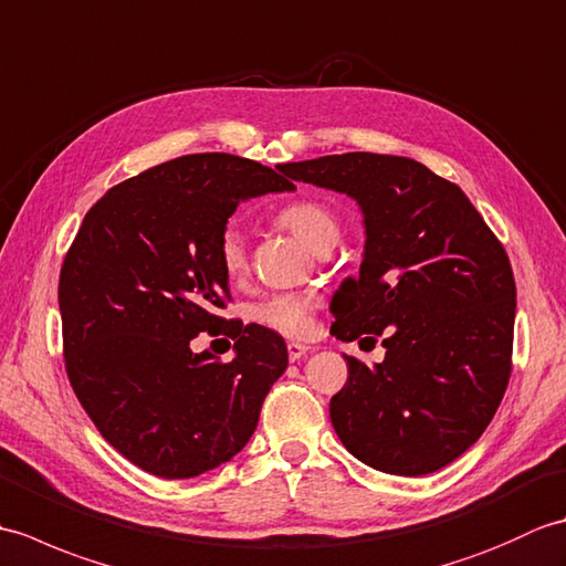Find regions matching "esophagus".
Returning <instances> with one entry per match:
<instances>
[{
  "mask_svg": "<svg viewBox=\"0 0 566 566\" xmlns=\"http://www.w3.org/2000/svg\"><path fill=\"white\" fill-rule=\"evenodd\" d=\"M308 350H311V347L304 345V343H290V345H286V353H290L292 363H296V359H302Z\"/></svg>",
  "mask_w": 566,
  "mask_h": 566,
  "instance_id": "esophagus-1",
  "label": "esophagus"
}]
</instances>
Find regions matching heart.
<instances>
[{
    "instance_id": "obj_1",
    "label": "heart",
    "mask_w": 566,
    "mask_h": 566,
    "mask_svg": "<svg viewBox=\"0 0 566 566\" xmlns=\"http://www.w3.org/2000/svg\"><path fill=\"white\" fill-rule=\"evenodd\" d=\"M276 221L284 228H290L294 235H298L304 243L316 250H331L340 238V221L331 207L314 199L294 201L276 213ZM216 255L223 272L235 280V276L248 270V252H245V238L238 228L228 226L219 235L216 243ZM318 306V296L311 292H280L260 304L252 306L250 316L258 321L260 326H268L276 333L284 335H306L314 326V311Z\"/></svg>"
}]
</instances>
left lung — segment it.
<instances>
[{"label": "left lung", "instance_id": "8db88e82", "mask_svg": "<svg viewBox=\"0 0 566 566\" xmlns=\"http://www.w3.org/2000/svg\"><path fill=\"white\" fill-rule=\"evenodd\" d=\"M280 170L343 191L365 213V260L333 296L331 333L381 340L387 355L375 367L345 355L347 381L331 399L335 432L379 472H438L482 438L509 387L506 250L460 187L411 158L343 153Z\"/></svg>", "mask_w": 566, "mask_h": 566}]
</instances>
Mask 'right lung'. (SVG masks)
Returning <instances> with one entry per match:
<instances>
[{"label": "right lung", "instance_id": "1", "mask_svg": "<svg viewBox=\"0 0 566 566\" xmlns=\"http://www.w3.org/2000/svg\"><path fill=\"white\" fill-rule=\"evenodd\" d=\"M284 189L255 160L182 155L112 187L72 240L57 284L67 379L102 438L155 476L231 460L284 375L282 335L216 314L231 302L216 255L228 219ZM199 332L231 337L237 357L191 354Z\"/></svg>", "mask_w": 566, "mask_h": 566}]
</instances>
